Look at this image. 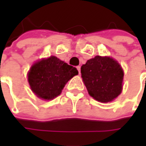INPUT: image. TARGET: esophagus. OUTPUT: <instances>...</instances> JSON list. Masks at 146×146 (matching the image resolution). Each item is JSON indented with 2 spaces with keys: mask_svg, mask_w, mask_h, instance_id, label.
Here are the masks:
<instances>
[{
  "mask_svg": "<svg viewBox=\"0 0 146 146\" xmlns=\"http://www.w3.org/2000/svg\"><path fill=\"white\" fill-rule=\"evenodd\" d=\"M76 68H77V70H78V71H79V74H80V66H76Z\"/></svg>",
  "mask_w": 146,
  "mask_h": 146,
  "instance_id": "34e87169",
  "label": "esophagus"
}]
</instances>
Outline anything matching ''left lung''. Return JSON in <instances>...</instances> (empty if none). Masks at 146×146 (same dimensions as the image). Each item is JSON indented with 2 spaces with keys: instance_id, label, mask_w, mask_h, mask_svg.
Masks as SVG:
<instances>
[{
  "instance_id": "left-lung-1",
  "label": "left lung",
  "mask_w": 146,
  "mask_h": 146,
  "mask_svg": "<svg viewBox=\"0 0 146 146\" xmlns=\"http://www.w3.org/2000/svg\"><path fill=\"white\" fill-rule=\"evenodd\" d=\"M81 76L88 94L100 102H110L122 92L123 70L110 57L96 56L81 66Z\"/></svg>"
}]
</instances>
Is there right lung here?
<instances>
[{"instance_id": "obj_1", "label": "right lung", "mask_w": 146, "mask_h": 146, "mask_svg": "<svg viewBox=\"0 0 146 146\" xmlns=\"http://www.w3.org/2000/svg\"><path fill=\"white\" fill-rule=\"evenodd\" d=\"M78 73L76 67L51 56L32 65L27 76L31 91L38 98L52 100L61 94L65 84Z\"/></svg>"}]
</instances>
